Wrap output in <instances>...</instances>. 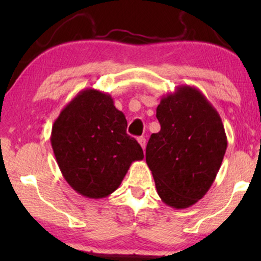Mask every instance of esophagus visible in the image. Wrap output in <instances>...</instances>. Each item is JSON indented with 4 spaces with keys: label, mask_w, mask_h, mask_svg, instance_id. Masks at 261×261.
I'll list each match as a JSON object with an SVG mask.
<instances>
[{
    "label": "esophagus",
    "mask_w": 261,
    "mask_h": 261,
    "mask_svg": "<svg viewBox=\"0 0 261 261\" xmlns=\"http://www.w3.org/2000/svg\"><path fill=\"white\" fill-rule=\"evenodd\" d=\"M138 141H139V144H140V146L142 147V149H145L146 148V139L144 137H140V138L138 139Z\"/></svg>",
    "instance_id": "esophagus-1"
}]
</instances>
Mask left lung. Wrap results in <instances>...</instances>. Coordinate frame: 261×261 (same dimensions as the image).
Returning a JSON list of instances; mask_svg holds the SVG:
<instances>
[{
  "label": "left lung",
  "mask_w": 261,
  "mask_h": 261,
  "mask_svg": "<svg viewBox=\"0 0 261 261\" xmlns=\"http://www.w3.org/2000/svg\"><path fill=\"white\" fill-rule=\"evenodd\" d=\"M160 130L146 147L156 192L166 205L185 209L212 187L227 149L220 114L197 88L179 85L156 107Z\"/></svg>",
  "instance_id": "1"
}]
</instances>
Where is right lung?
Segmentation results:
<instances>
[{"instance_id": "add662e5", "label": "right lung", "mask_w": 261, "mask_h": 261, "mask_svg": "<svg viewBox=\"0 0 261 261\" xmlns=\"http://www.w3.org/2000/svg\"><path fill=\"white\" fill-rule=\"evenodd\" d=\"M127 120L113 97L96 89L78 92L52 126L51 145L67 184L87 198H105L120 187L141 146L126 133Z\"/></svg>"}]
</instances>
